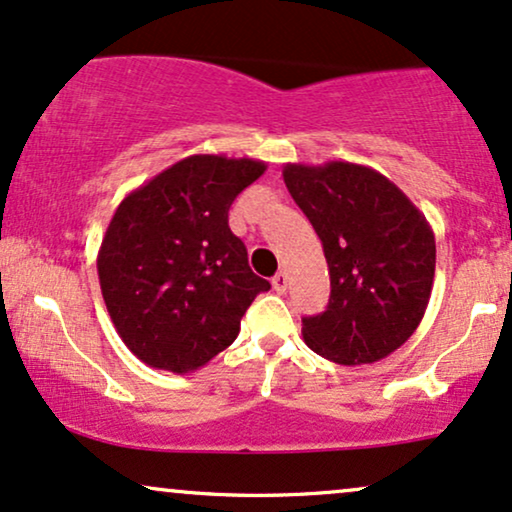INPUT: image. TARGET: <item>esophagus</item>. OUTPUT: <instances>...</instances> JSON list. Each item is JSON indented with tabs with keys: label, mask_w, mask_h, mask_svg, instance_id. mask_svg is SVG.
<instances>
[{
	"label": "esophagus",
	"mask_w": 512,
	"mask_h": 512,
	"mask_svg": "<svg viewBox=\"0 0 512 512\" xmlns=\"http://www.w3.org/2000/svg\"><path fill=\"white\" fill-rule=\"evenodd\" d=\"M271 286H274L276 293H286V288H288V274H286V271H278V274L271 278Z\"/></svg>",
	"instance_id": "esophagus-1"
}]
</instances>
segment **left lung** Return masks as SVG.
Listing matches in <instances>:
<instances>
[{"instance_id":"1","label":"left lung","mask_w":512,"mask_h":512,"mask_svg":"<svg viewBox=\"0 0 512 512\" xmlns=\"http://www.w3.org/2000/svg\"><path fill=\"white\" fill-rule=\"evenodd\" d=\"M283 181L321 238L331 274L326 312L302 319L304 342L342 366L385 359L428 309L435 281L428 219L366 165L288 163Z\"/></svg>"}]
</instances>
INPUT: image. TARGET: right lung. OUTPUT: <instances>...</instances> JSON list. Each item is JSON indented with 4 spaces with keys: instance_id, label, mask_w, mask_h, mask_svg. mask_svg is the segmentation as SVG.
Here are the masks:
<instances>
[{
    "instance_id": "1",
    "label": "right lung",
    "mask_w": 512,
    "mask_h": 512,
    "mask_svg": "<svg viewBox=\"0 0 512 512\" xmlns=\"http://www.w3.org/2000/svg\"><path fill=\"white\" fill-rule=\"evenodd\" d=\"M267 163L198 153L118 205L96 269L115 331L134 357L193 373L224 352L269 281L252 274L229 208Z\"/></svg>"
}]
</instances>
